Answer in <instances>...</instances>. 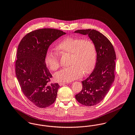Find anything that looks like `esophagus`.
I'll return each instance as SVG.
<instances>
[{
	"label": "esophagus",
	"mask_w": 135,
	"mask_h": 135,
	"mask_svg": "<svg viewBox=\"0 0 135 135\" xmlns=\"http://www.w3.org/2000/svg\"><path fill=\"white\" fill-rule=\"evenodd\" d=\"M67 83H59V84L60 86H62V85H64L65 84H66Z\"/></svg>",
	"instance_id": "obj_1"
}]
</instances>
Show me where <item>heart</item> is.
Segmentation results:
<instances>
[{"mask_svg": "<svg viewBox=\"0 0 135 135\" xmlns=\"http://www.w3.org/2000/svg\"><path fill=\"white\" fill-rule=\"evenodd\" d=\"M56 50L62 54L70 55V67L64 68L54 74V79L59 82H69L87 74L93 69L96 63V49L89 39L67 37L59 42ZM46 66L51 71L60 67L58 54L51 51H47L45 58Z\"/></svg>", "mask_w": 135, "mask_h": 135, "instance_id": "1", "label": "heart"}]
</instances>
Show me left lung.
Instances as JSON below:
<instances>
[{"label": "left lung", "instance_id": "left-lung-1", "mask_svg": "<svg viewBox=\"0 0 135 135\" xmlns=\"http://www.w3.org/2000/svg\"><path fill=\"white\" fill-rule=\"evenodd\" d=\"M74 33L88 35L96 47L95 67L90 76L81 81L83 89L75 95L79 103L86 106H94L103 100L114 80L115 52L108 38L97 30H78Z\"/></svg>", "mask_w": 135, "mask_h": 135}]
</instances>
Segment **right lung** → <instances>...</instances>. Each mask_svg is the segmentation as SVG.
Returning a JSON list of instances; mask_svg holds the SVG:
<instances>
[{
    "instance_id": "1",
    "label": "right lung",
    "mask_w": 135,
    "mask_h": 135,
    "mask_svg": "<svg viewBox=\"0 0 135 135\" xmlns=\"http://www.w3.org/2000/svg\"><path fill=\"white\" fill-rule=\"evenodd\" d=\"M62 31L40 29L26 35L18 46L16 74L23 94L32 104L46 108L55 102L60 87L48 83L52 77L45 62L49 46L66 34Z\"/></svg>"
}]
</instances>
